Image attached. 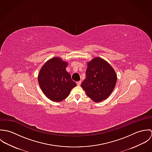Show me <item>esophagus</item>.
Wrapping results in <instances>:
<instances>
[{
    "label": "esophagus",
    "mask_w": 152,
    "mask_h": 152,
    "mask_svg": "<svg viewBox=\"0 0 152 152\" xmlns=\"http://www.w3.org/2000/svg\"><path fill=\"white\" fill-rule=\"evenodd\" d=\"M77 83V86H80V85H81V81H78V82H77L76 83Z\"/></svg>",
    "instance_id": "esophagus-1"
}]
</instances>
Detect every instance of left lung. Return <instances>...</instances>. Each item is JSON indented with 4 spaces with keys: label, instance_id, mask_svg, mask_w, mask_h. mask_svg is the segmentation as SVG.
<instances>
[{
    "label": "left lung",
    "instance_id": "8db88e82",
    "mask_svg": "<svg viewBox=\"0 0 152 152\" xmlns=\"http://www.w3.org/2000/svg\"><path fill=\"white\" fill-rule=\"evenodd\" d=\"M86 79L81 86L95 102L106 99L115 87L117 75L107 61L95 57L87 63Z\"/></svg>",
    "mask_w": 152,
    "mask_h": 152
}]
</instances>
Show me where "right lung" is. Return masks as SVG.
Masks as SVG:
<instances>
[{
  "label": "right lung",
  "mask_w": 152,
  "mask_h": 152,
  "mask_svg": "<svg viewBox=\"0 0 152 152\" xmlns=\"http://www.w3.org/2000/svg\"><path fill=\"white\" fill-rule=\"evenodd\" d=\"M67 64L60 57H54L48 60L39 72V86L44 95L53 101H62L77 86L65 69Z\"/></svg>",
  "instance_id": "add662e5"
}]
</instances>
